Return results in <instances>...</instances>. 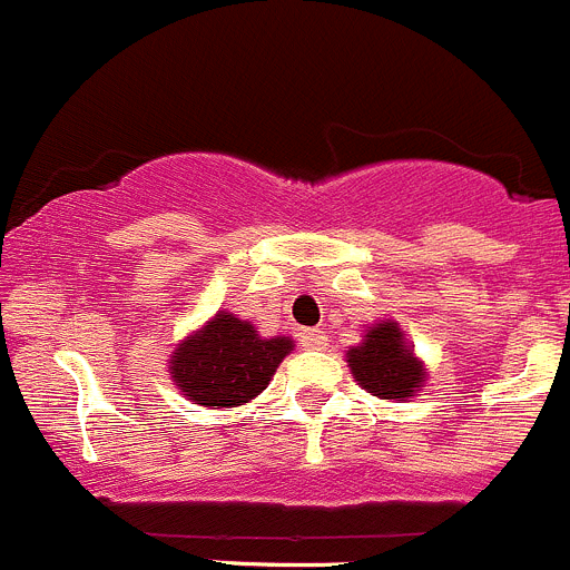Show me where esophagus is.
Masks as SVG:
<instances>
[{"mask_svg":"<svg viewBox=\"0 0 570 570\" xmlns=\"http://www.w3.org/2000/svg\"><path fill=\"white\" fill-rule=\"evenodd\" d=\"M299 341L305 350H327V335L322 330H302Z\"/></svg>","mask_w":570,"mask_h":570,"instance_id":"esophagus-1","label":"esophagus"}]
</instances>
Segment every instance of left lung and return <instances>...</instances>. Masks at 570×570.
<instances>
[{
	"mask_svg": "<svg viewBox=\"0 0 570 570\" xmlns=\"http://www.w3.org/2000/svg\"><path fill=\"white\" fill-rule=\"evenodd\" d=\"M346 363L357 386L381 400H411L425 386V363L392 318L372 324L361 344L346 350Z\"/></svg>",
	"mask_w": 570,
	"mask_h": 570,
	"instance_id": "8db88e82",
	"label": "left lung"
}]
</instances>
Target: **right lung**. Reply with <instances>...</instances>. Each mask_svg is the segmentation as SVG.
Segmentation results:
<instances>
[{"label":"right lung","instance_id":"obj_1","mask_svg":"<svg viewBox=\"0 0 570 570\" xmlns=\"http://www.w3.org/2000/svg\"><path fill=\"white\" fill-rule=\"evenodd\" d=\"M294 346L288 335L265 338L246 318L218 311L207 324L178 341L167 372L189 403L204 409H237L268 389L274 372Z\"/></svg>","mask_w":570,"mask_h":570}]
</instances>
